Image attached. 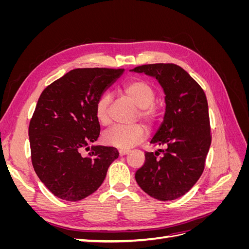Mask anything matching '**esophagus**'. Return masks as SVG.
I'll list each match as a JSON object with an SVG mask.
<instances>
[{
  "mask_svg": "<svg viewBox=\"0 0 249 249\" xmlns=\"http://www.w3.org/2000/svg\"><path fill=\"white\" fill-rule=\"evenodd\" d=\"M118 152H119V155H120V156H124V155L129 154V153L131 152V150H130V149H119Z\"/></svg>",
  "mask_w": 249,
  "mask_h": 249,
  "instance_id": "esophagus-1",
  "label": "esophagus"
}]
</instances>
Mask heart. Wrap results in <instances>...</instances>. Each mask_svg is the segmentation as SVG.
Returning <instances> with one entry per match:
<instances>
[{
    "label": "heart",
    "mask_w": 249,
    "mask_h": 249,
    "mask_svg": "<svg viewBox=\"0 0 249 249\" xmlns=\"http://www.w3.org/2000/svg\"><path fill=\"white\" fill-rule=\"evenodd\" d=\"M122 91L130 99L136 107L139 108L138 117L147 125H153L158 119V108L154 104L156 100V91L148 82L135 79L125 83ZM112 101L110 93H103L95 103V116L102 124L109 123V106ZM145 137V131L140 124L127 126L114 125L103 134V142L105 144L118 148H127L142 141Z\"/></svg>",
    "instance_id": "1"
}]
</instances>
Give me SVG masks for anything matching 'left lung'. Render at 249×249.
Instances as JSON below:
<instances>
[{
  "instance_id": "left-lung-1",
  "label": "left lung",
  "mask_w": 249,
  "mask_h": 249,
  "mask_svg": "<svg viewBox=\"0 0 249 249\" xmlns=\"http://www.w3.org/2000/svg\"><path fill=\"white\" fill-rule=\"evenodd\" d=\"M131 71L156 78L166 104L163 122L150 140L165 149L146 152L145 163L135 178L149 196L163 201L177 199L191 189L205 168L211 145L206 94L196 81L176 64H146Z\"/></svg>"
}]
</instances>
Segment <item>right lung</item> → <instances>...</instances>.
I'll return each instance as SVG.
<instances>
[{"instance_id": "add662e5", "label": "right lung", "mask_w": 249, "mask_h": 249, "mask_svg": "<svg viewBox=\"0 0 249 249\" xmlns=\"http://www.w3.org/2000/svg\"><path fill=\"white\" fill-rule=\"evenodd\" d=\"M124 70L76 69L43 90L29 125L36 175L55 196L77 201L99 189L115 147L91 145L101 131L95 103ZM90 150L87 156L80 150Z\"/></svg>"}]
</instances>
